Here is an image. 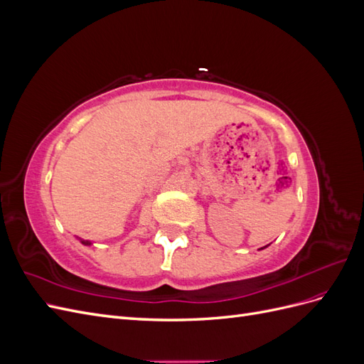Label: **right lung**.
Returning <instances> with one entry per match:
<instances>
[{"mask_svg":"<svg viewBox=\"0 0 364 364\" xmlns=\"http://www.w3.org/2000/svg\"><path fill=\"white\" fill-rule=\"evenodd\" d=\"M82 245H85V246H90L91 243H90V241H83V240H82Z\"/></svg>","mask_w":364,"mask_h":364,"instance_id":"right-lung-1","label":"right lung"}]
</instances>
